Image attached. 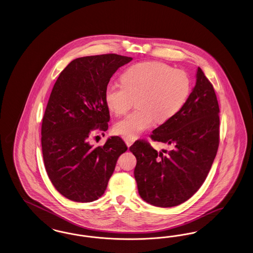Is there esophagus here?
<instances>
[{
	"label": "esophagus",
	"mask_w": 253,
	"mask_h": 253,
	"mask_svg": "<svg viewBox=\"0 0 253 253\" xmlns=\"http://www.w3.org/2000/svg\"><path fill=\"white\" fill-rule=\"evenodd\" d=\"M124 140H125L126 145H127L128 147H130V146L135 141V137H133V136H125V137H124Z\"/></svg>",
	"instance_id": "obj_1"
}]
</instances>
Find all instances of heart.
Returning a JSON list of instances; mask_svg holds the SVG:
<instances>
[{
	"mask_svg": "<svg viewBox=\"0 0 253 253\" xmlns=\"http://www.w3.org/2000/svg\"><path fill=\"white\" fill-rule=\"evenodd\" d=\"M121 83H111L105 89V100L116 115L136 109L118 121L116 132L136 136L149 129L154 121L163 123L172 119L185 105L191 93V81L182 70L160 61H146L129 67Z\"/></svg>",
	"mask_w": 253,
	"mask_h": 253,
	"instance_id": "b5f03b06",
	"label": "heart"
}]
</instances>
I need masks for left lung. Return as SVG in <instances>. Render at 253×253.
Returning <instances> with one entry per match:
<instances>
[{"instance_id": "1", "label": "left lung", "mask_w": 253, "mask_h": 253, "mask_svg": "<svg viewBox=\"0 0 253 253\" xmlns=\"http://www.w3.org/2000/svg\"><path fill=\"white\" fill-rule=\"evenodd\" d=\"M219 112L213 86L198 67L196 84L183 108L151 134L154 141L172 149L157 152L145 140L130 147L136 157L134 178L144 201L161 208L174 207L199 190L216 157Z\"/></svg>"}]
</instances>
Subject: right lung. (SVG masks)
<instances>
[{
  "label": "right lung",
  "mask_w": 253,
  "mask_h": 253,
  "mask_svg": "<svg viewBox=\"0 0 253 253\" xmlns=\"http://www.w3.org/2000/svg\"><path fill=\"white\" fill-rule=\"evenodd\" d=\"M130 57L117 54L72 60L60 74L42 123V149L49 179L75 202H93L107 188L118 158L127 151L120 136L94 148L89 137L108 130L105 89L110 79Z\"/></svg>",
  "instance_id": "add662e5"
}]
</instances>
